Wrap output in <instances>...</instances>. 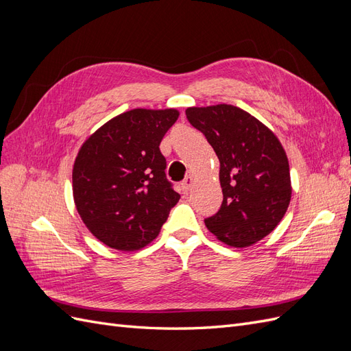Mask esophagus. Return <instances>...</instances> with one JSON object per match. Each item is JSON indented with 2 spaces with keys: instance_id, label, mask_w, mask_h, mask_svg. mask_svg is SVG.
<instances>
[{
  "instance_id": "esophagus-1",
  "label": "esophagus",
  "mask_w": 351,
  "mask_h": 351,
  "mask_svg": "<svg viewBox=\"0 0 351 351\" xmlns=\"http://www.w3.org/2000/svg\"><path fill=\"white\" fill-rule=\"evenodd\" d=\"M192 186H193V177L192 176H187L186 178H184V182L182 183V190H183V193H189V190L192 189Z\"/></svg>"
}]
</instances>
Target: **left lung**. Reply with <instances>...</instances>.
<instances>
[{"mask_svg":"<svg viewBox=\"0 0 351 351\" xmlns=\"http://www.w3.org/2000/svg\"><path fill=\"white\" fill-rule=\"evenodd\" d=\"M187 120L219 159L222 205L206 228L231 247H249L272 232L291 200L289 158L269 127L230 104L190 107Z\"/></svg>","mask_w":351,"mask_h":351,"instance_id":"left-lung-1","label":"left lung"}]
</instances>
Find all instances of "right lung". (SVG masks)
<instances>
[{"label": "right lung", "mask_w": 351, "mask_h": 351, "mask_svg": "<svg viewBox=\"0 0 351 351\" xmlns=\"http://www.w3.org/2000/svg\"><path fill=\"white\" fill-rule=\"evenodd\" d=\"M178 115L176 108L125 111L80 146L73 165L74 205L83 224L108 247L143 249L178 202L159 151Z\"/></svg>", "instance_id": "1"}]
</instances>
